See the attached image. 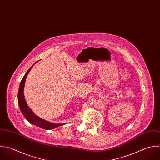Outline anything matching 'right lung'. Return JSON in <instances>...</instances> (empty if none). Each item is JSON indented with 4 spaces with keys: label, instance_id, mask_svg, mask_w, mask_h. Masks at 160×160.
<instances>
[{
    "label": "right lung",
    "instance_id": "obj_1",
    "mask_svg": "<svg viewBox=\"0 0 160 160\" xmlns=\"http://www.w3.org/2000/svg\"><path fill=\"white\" fill-rule=\"evenodd\" d=\"M35 62V63H36ZM34 65V64H33ZM33 66H32L30 69L27 71V72L25 73V76L22 78L18 92V103L19 105V107L20 108V110L22 113V114L24 115L25 118L32 124L35 125L36 126H38L40 128L46 129V130H49V129H53L57 127L63 125L64 123L62 124H56V123H52L51 122H49L48 121H46L39 117L37 116L30 108V107L27 106V104L25 101V98H24V94H23V88L25 83V80L27 78V76L31 70V69L33 68Z\"/></svg>",
    "mask_w": 160,
    "mask_h": 160
}]
</instances>
